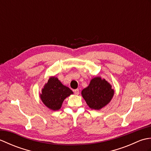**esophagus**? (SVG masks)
Listing matches in <instances>:
<instances>
[{"label": "esophagus", "mask_w": 151, "mask_h": 151, "mask_svg": "<svg viewBox=\"0 0 151 151\" xmlns=\"http://www.w3.org/2000/svg\"><path fill=\"white\" fill-rule=\"evenodd\" d=\"M74 93H75V94L76 95H78L79 94V89H76L74 90Z\"/></svg>", "instance_id": "obj_1"}]
</instances>
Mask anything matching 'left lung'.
I'll return each instance as SVG.
<instances>
[{
    "label": "left lung",
    "mask_w": 151,
    "mask_h": 151,
    "mask_svg": "<svg viewBox=\"0 0 151 151\" xmlns=\"http://www.w3.org/2000/svg\"><path fill=\"white\" fill-rule=\"evenodd\" d=\"M114 94L111 85L105 79L93 78L89 85L82 91V95L89 108L100 110L111 101Z\"/></svg>",
    "instance_id": "8db88e82"
}]
</instances>
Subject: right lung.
<instances>
[{
	"mask_svg": "<svg viewBox=\"0 0 151 151\" xmlns=\"http://www.w3.org/2000/svg\"><path fill=\"white\" fill-rule=\"evenodd\" d=\"M73 91L63 85L58 79L51 77L42 89L40 98L45 105L52 110H58L62 106L63 102Z\"/></svg>",
	"mask_w": 151,
	"mask_h": 151,
	"instance_id": "1",
	"label": "right lung"
}]
</instances>
